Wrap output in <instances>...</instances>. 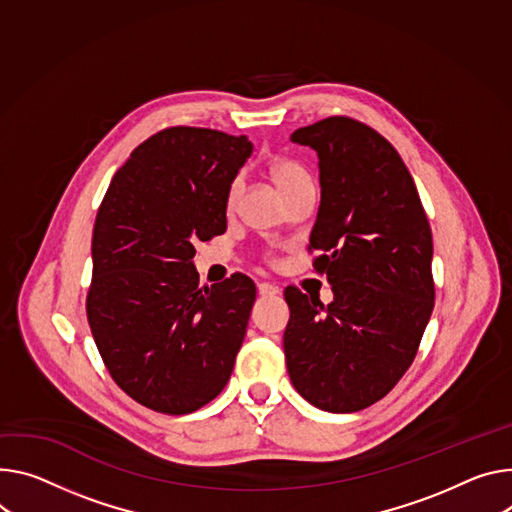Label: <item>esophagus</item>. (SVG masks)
<instances>
[{"label":"esophagus","mask_w":512,"mask_h":512,"mask_svg":"<svg viewBox=\"0 0 512 512\" xmlns=\"http://www.w3.org/2000/svg\"><path fill=\"white\" fill-rule=\"evenodd\" d=\"M257 292H259V296H263V298H269V296L280 294V290H277V288H275V286H271V284H267V282L257 284Z\"/></svg>","instance_id":"34e87169"}]
</instances>
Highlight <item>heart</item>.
<instances>
[{
    "mask_svg": "<svg viewBox=\"0 0 512 512\" xmlns=\"http://www.w3.org/2000/svg\"><path fill=\"white\" fill-rule=\"evenodd\" d=\"M269 177H271V181L275 183V188L280 190V194L284 198H288L294 192L306 188V185H314L310 173L300 163H296L292 159H273L269 163ZM241 192H243V181L235 179L230 183L228 198H226L230 208L237 204V200L241 198Z\"/></svg>",
    "mask_w": 512,
    "mask_h": 512,
    "instance_id": "b5f03b06",
    "label": "heart"
}]
</instances>
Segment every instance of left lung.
Masks as SVG:
<instances>
[{
  "label": "left lung",
  "mask_w": 512,
  "mask_h": 512,
  "mask_svg": "<svg viewBox=\"0 0 512 512\" xmlns=\"http://www.w3.org/2000/svg\"><path fill=\"white\" fill-rule=\"evenodd\" d=\"M318 155L320 206L310 249L333 302L286 288L288 374L327 412L384 398L410 367L435 306L433 235L412 175L374 128L331 116L292 132Z\"/></svg>",
  "instance_id": "left-lung-1"
}]
</instances>
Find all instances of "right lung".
Masks as SVG:
<instances>
[{
	"label": "right lung",
	"mask_w": 512,
	"mask_h": 512,
	"mask_svg": "<svg viewBox=\"0 0 512 512\" xmlns=\"http://www.w3.org/2000/svg\"><path fill=\"white\" fill-rule=\"evenodd\" d=\"M251 153L245 134L165 128L130 153L98 210L87 320L114 382L151 410L190 414L230 380L255 284L235 273L202 290L192 259L226 230Z\"/></svg>",
	"instance_id": "add662e5"
}]
</instances>
